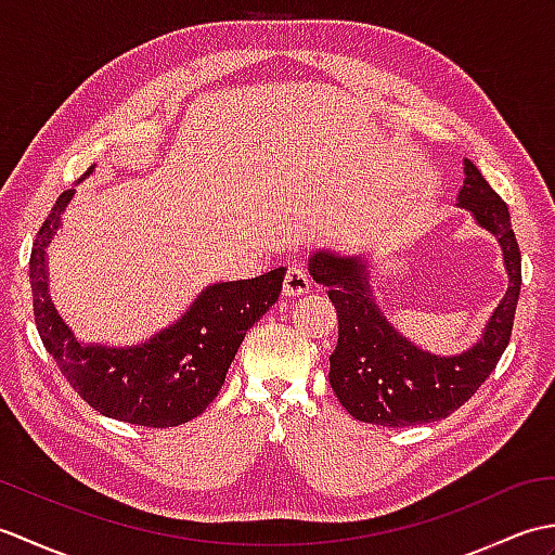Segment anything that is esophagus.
I'll use <instances>...</instances> for the list:
<instances>
[{
  "mask_svg": "<svg viewBox=\"0 0 555 555\" xmlns=\"http://www.w3.org/2000/svg\"><path fill=\"white\" fill-rule=\"evenodd\" d=\"M310 291V276L302 267H288L286 279H284V296H302V293Z\"/></svg>",
  "mask_w": 555,
  "mask_h": 555,
  "instance_id": "34e87169",
  "label": "esophagus"
}]
</instances>
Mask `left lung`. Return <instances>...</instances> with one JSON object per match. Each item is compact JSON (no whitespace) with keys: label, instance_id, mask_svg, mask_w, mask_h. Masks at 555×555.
<instances>
[{"label":"left lung","instance_id":"1","mask_svg":"<svg viewBox=\"0 0 555 555\" xmlns=\"http://www.w3.org/2000/svg\"><path fill=\"white\" fill-rule=\"evenodd\" d=\"M457 205L469 209L503 247L511 286L477 346L453 358L424 352L398 336L370 296L364 257L314 255L310 274L326 286L338 314V344L328 356V384L352 417L382 427H412L439 422L473 398L496 370L511 344L517 298L522 284V257L511 227L508 205L465 159V183Z\"/></svg>","mask_w":555,"mask_h":555}]
</instances>
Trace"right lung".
<instances>
[{"mask_svg":"<svg viewBox=\"0 0 555 555\" xmlns=\"http://www.w3.org/2000/svg\"><path fill=\"white\" fill-rule=\"evenodd\" d=\"M70 197L74 188L56 197L30 253L33 312L42 344L70 388L100 415L152 429L179 427L217 398L245 332L279 300L286 269L205 288L179 322L143 346H80L47 293L44 250Z\"/></svg>","mask_w":555,"mask_h":555,"instance_id":"1","label":"right lung"}]
</instances>
